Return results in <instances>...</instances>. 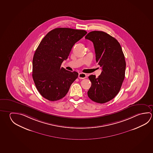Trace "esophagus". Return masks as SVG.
Returning a JSON list of instances; mask_svg holds the SVG:
<instances>
[{"mask_svg":"<svg viewBox=\"0 0 153 153\" xmlns=\"http://www.w3.org/2000/svg\"><path fill=\"white\" fill-rule=\"evenodd\" d=\"M87 76L84 74V73H79L78 75V78L79 79H84L85 78H86Z\"/></svg>","mask_w":153,"mask_h":153,"instance_id":"obj_1","label":"esophagus"}]
</instances>
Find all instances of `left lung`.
<instances>
[{
	"label": "left lung",
	"mask_w": 153,
	"mask_h": 153,
	"mask_svg": "<svg viewBox=\"0 0 153 153\" xmlns=\"http://www.w3.org/2000/svg\"><path fill=\"white\" fill-rule=\"evenodd\" d=\"M85 38L93 43L96 62L102 68L98 78L93 75L88 76L91 86L88 97L95 102H107L118 93L125 78L126 62L123 51L115 38L103 31H91Z\"/></svg>",
	"instance_id": "obj_1"
}]
</instances>
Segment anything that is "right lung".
<instances>
[{
	"instance_id": "1",
	"label": "right lung",
	"mask_w": 153,
	"mask_h": 153,
	"mask_svg": "<svg viewBox=\"0 0 153 153\" xmlns=\"http://www.w3.org/2000/svg\"><path fill=\"white\" fill-rule=\"evenodd\" d=\"M84 30L58 28L51 30L40 42L33 60V78L44 98L54 101L65 97L78 77L76 71L61 67L73 46L84 36Z\"/></svg>"
}]
</instances>
